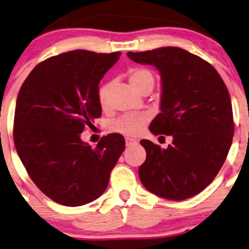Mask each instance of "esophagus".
<instances>
[{"label": "esophagus", "mask_w": 249, "mask_h": 249, "mask_svg": "<svg viewBox=\"0 0 249 249\" xmlns=\"http://www.w3.org/2000/svg\"><path fill=\"white\" fill-rule=\"evenodd\" d=\"M125 143H126V146H131V145L137 144V141L133 140V138L127 137V138H125Z\"/></svg>", "instance_id": "1"}]
</instances>
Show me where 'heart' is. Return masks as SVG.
Instances as JSON below:
<instances>
[{
  "label": "heart",
  "mask_w": 249,
  "mask_h": 249,
  "mask_svg": "<svg viewBox=\"0 0 249 249\" xmlns=\"http://www.w3.org/2000/svg\"><path fill=\"white\" fill-rule=\"evenodd\" d=\"M129 81L131 86L135 88L138 93H141L143 89L148 87H154L155 85V76L153 71L146 68H133L129 71ZM112 82L101 83L98 88V100L99 104L103 107H107L108 105V96L109 90H111ZM149 117L146 114H123L118 117L117 119L112 120L111 129L113 131L122 135L133 136L140 135L144 130L146 123H148Z\"/></svg>",
  "instance_id": "obj_1"
}]
</instances>
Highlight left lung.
<instances>
[{
  "instance_id": "left-lung-1",
  "label": "left lung",
  "mask_w": 249,
  "mask_h": 249,
  "mask_svg": "<svg viewBox=\"0 0 249 249\" xmlns=\"http://www.w3.org/2000/svg\"><path fill=\"white\" fill-rule=\"evenodd\" d=\"M127 57L161 74V113L149 130L173 137L166 149L141 141L146 151L141 181L166 199L193 197L213 182L231 145L234 119L226 83L210 63L184 49L167 46Z\"/></svg>"
}]
</instances>
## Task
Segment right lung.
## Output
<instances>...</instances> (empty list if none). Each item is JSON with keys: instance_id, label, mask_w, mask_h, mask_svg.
<instances>
[{"instance_id": "right-lung-1", "label": "right lung", "mask_w": 249, "mask_h": 249, "mask_svg": "<svg viewBox=\"0 0 249 249\" xmlns=\"http://www.w3.org/2000/svg\"><path fill=\"white\" fill-rule=\"evenodd\" d=\"M119 56L75 50L50 57L20 88L15 149L36 187L62 205H85L100 197L125 149L119 133L104 136L94 149L80 137L101 116L99 83Z\"/></svg>"}]
</instances>
